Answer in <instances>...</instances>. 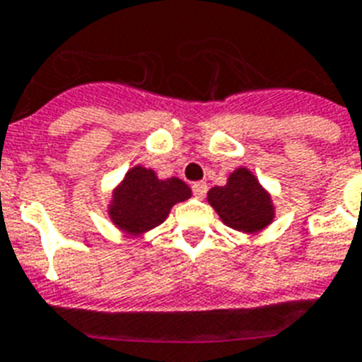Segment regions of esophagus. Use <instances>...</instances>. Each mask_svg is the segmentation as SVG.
I'll return each mask as SVG.
<instances>
[{"instance_id": "34e87169", "label": "esophagus", "mask_w": 362, "mask_h": 362, "mask_svg": "<svg viewBox=\"0 0 362 362\" xmlns=\"http://www.w3.org/2000/svg\"><path fill=\"white\" fill-rule=\"evenodd\" d=\"M191 187H193V193H195L197 199H204L206 191H208V186H206L204 182H195Z\"/></svg>"}]
</instances>
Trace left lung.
I'll list each match as a JSON object with an SVG mask.
<instances>
[{
	"label": "left lung",
	"mask_w": 362,
	"mask_h": 362,
	"mask_svg": "<svg viewBox=\"0 0 362 362\" xmlns=\"http://www.w3.org/2000/svg\"><path fill=\"white\" fill-rule=\"evenodd\" d=\"M208 202L226 226L243 233H259L276 215L270 193L247 167L230 173L224 186L211 187Z\"/></svg>",
	"instance_id": "1"
}]
</instances>
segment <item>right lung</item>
Segmentation results:
<instances>
[{
	"label": "right lung",
	"mask_w": 362,
	"mask_h": 362,
	"mask_svg": "<svg viewBox=\"0 0 362 362\" xmlns=\"http://www.w3.org/2000/svg\"><path fill=\"white\" fill-rule=\"evenodd\" d=\"M189 197L191 187L180 178H158L153 169L136 165L112 191L108 217L121 232L141 235L162 224L173 206Z\"/></svg>",
	"instance_id": "add662e5"
}]
</instances>
